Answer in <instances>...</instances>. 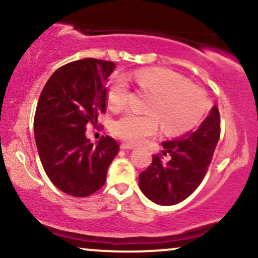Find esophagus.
<instances>
[{
  "label": "esophagus",
  "instance_id": "esophagus-1",
  "mask_svg": "<svg viewBox=\"0 0 258 258\" xmlns=\"http://www.w3.org/2000/svg\"><path fill=\"white\" fill-rule=\"evenodd\" d=\"M120 148H121V149H122V150H130V149H133V148H135V146H133V144L125 143V142H123V143H121Z\"/></svg>",
  "mask_w": 258,
  "mask_h": 258
}]
</instances>
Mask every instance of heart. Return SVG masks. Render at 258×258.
Masks as SVG:
<instances>
[{
    "instance_id": "heart-1",
    "label": "heart",
    "mask_w": 258,
    "mask_h": 258,
    "mask_svg": "<svg viewBox=\"0 0 258 258\" xmlns=\"http://www.w3.org/2000/svg\"><path fill=\"white\" fill-rule=\"evenodd\" d=\"M142 91L154 94L148 105V115L127 112L112 123V133L131 144H138L156 135L162 125L170 135L190 131L201 122L209 109L205 91L189 84L185 78L168 69H142L133 75ZM130 85L123 76H115L106 92V100L112 111L127 105Z\"/></svg>"
}]
</instances>
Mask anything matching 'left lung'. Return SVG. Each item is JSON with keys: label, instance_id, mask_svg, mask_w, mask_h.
I'll return each mask as SVG.
<instances>
[{"label": "left lung", "instance_id": "obj_1", "mask_svg": "<svg viewBox=\"0 0 258 258\" xmlns=\"http://www.w3.org/2000/svg\"><path fill=\"white\" fill-rule=\"evenodd\" d=\"M220 111L214 106L210 115L194 132L173 141L162 142L161 154L139 174V188L159 205H174L189 197L207 172L220 139ZM169 156V161L162 160Z\"/></svg>", "mask_w": 258, "mask_h": 258}]
</instances>
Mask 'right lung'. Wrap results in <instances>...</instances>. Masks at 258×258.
Returning <instances> with one entry per match:
<instances>
[{"label":"right lung","mask_w":258,"mask_h":258,"mask_svg":"<svg viewBox=\"0 0 258 258\" xmlns=\"http://www.w3.org/2000/svg\"><path fill=\"white\" fill-rule=\"evenodd\" d=\"M114 70V61H72L52 74L38 98L34 119L38 155L53 184L73 197H88L102 188L119 153L114 138L103 136L93 144L85 135L105 112L106 81Z\"/></svg>","instance_id":"obj_1"}]
</instances>
